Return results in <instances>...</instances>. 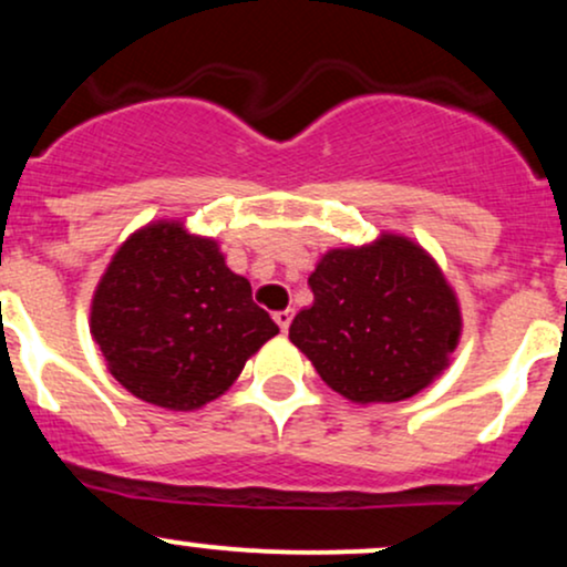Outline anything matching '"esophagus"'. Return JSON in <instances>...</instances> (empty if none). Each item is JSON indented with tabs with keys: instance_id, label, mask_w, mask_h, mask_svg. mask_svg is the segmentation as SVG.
Returning a JSON list of instances; mask_svg holds the SVG:
<instances>
[{
	"instance_id": "34e87169",
	"label": "esophagus",
	"mask_w": 567,
	"mask_h": 567,
	"mask_svg": "<svg viewBox=\"0 0 567 567\" xmlns=\"http://www.w3.org/2000/svg\"><path fill=\"white\" fill-rule=\"evenodd\" d=\"M275 322L279 324V330H282V333H288V328H290V322H292V309H282V311H277V315H275Z\"/></svg>"
}]
</instances>
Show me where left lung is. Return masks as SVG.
Instances as JSON below:
<instances>
[{
    "mask_svg": "<svg viewBox=\"0 0 567 567\" xmlns=\"http://www.w3.org/2000/svg\"><path fill=\"white\" fill-rule=\"evenodd\" d=\"M315 301L290 341L351 402H400L451 365L461 306L432 256L402 234L333 247L309 277Z\"/></svg>",
    "mask_w": 567,
    "mask_h": 567,
    "instance_id": "left-lung-1",
    "label": "left lung"
}]
</instances>
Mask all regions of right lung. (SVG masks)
Returning a JSON list of instances; mask_svg holds the SVG:
<instances>
[{
    "label": "right lung",
    "instance_id": "add662e5",
    "mask_svg": "<svg viewBox=\"0 0 567 567\" xmlns=\"http://www.w3.org/2000/svg\"><path fill=\"white\" fill-rule=\"evenodd\" d=\"M90 333L130 394L186 413L224 394L279 328L216 239L162 218L112 256L90 303Z\"/></svg>",
    "mask_w": 567,
    "mask_h": 567
}]
</instances>
